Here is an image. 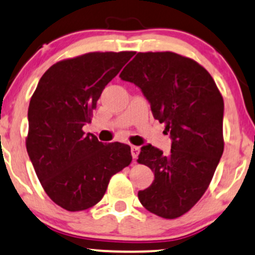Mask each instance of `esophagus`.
<instances>
[{
	"instance_id": "esophagus-1",
	"label": "esophagus",
	"mask_w": 255,
	"mask_h": 255,
	"mask_svg": "<svg viewBox=\"0 0 255 255\" xmlns=\"http://www.w3.org/2000/svg\"><path fill=\"white\" fill-rule=\"evenodd\" d=\"M138 154H139V146H136V145L131 146V155H132V157L137 158Z\"/></svg>"
}]
</instances>
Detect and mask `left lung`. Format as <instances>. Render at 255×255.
<instances>
[{"label":"left lung","mask_w":255,"mask_h":255,"mask_svg":"<svg viewBox=\"0 0 255 255\" xmlns=\"http://www.w3.org/2000/svg\"><path fill=\"white\" fill-rule=\"evenodd\" d=\"M119 77L140 88L172 138L169 155L140 148L137 162L155 175L138 192L140 204L162 218L180 217L205 193L223 154L222 95L206 69L169 51L138 52Z\"/></svg>","instance_id":"8db88e82"}]
</instances>
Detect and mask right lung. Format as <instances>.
<instances>
[{"mask_svg": "<svg viewBox=\"0 0 255 255\" xmlns=\"http://www.w3.org/2000/svg\"><path fill=\"white\" fill-rule=\"evenodd\" d=\"M133 51L89 52L47 69L28 107L26 148L47 196L68 211L101 200L110 179L131 163L130 146L104 144L82 128L91 123L104 88Z\"/></svg>", "mask_w": 255, "mask_h": 255, "instance_id": "1", "label": "right lung"}]
</instances>
